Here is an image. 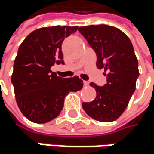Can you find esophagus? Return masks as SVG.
<instances>
[{
	"label": "esophagus",
	"instance_id": "34e87169",
	"mask_svg": "<svg viewBox=\"0 0 154 154\" xmlns=\"http://www.w3.org/2000/svg\"><path fill=\"white\" fill-rule=\"evenodd\" d=\"M83 83H84V86H85V87H88V86L89 85V83H88V81H84Z\"/></svg>",
	"mask_w": 154,
	"mask_h": 154
}]
</instances>
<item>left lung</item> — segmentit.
<instances>
[{"label": "left lung", "instance_id": "8db88e82", "mask_svg": "<svg viewBox=\"0 0 154 154\" xmlns=\"http://www.w3.org/2000/svg\"><path fill=\"white\" fill-rule=\"evenodd\" d=\"M79 31L96 52V66L104 69L107 78L103 87L90 83L97 96L91 102H83L82 107L96 120L113 122L124 112L136 88L139 68L132 44L122 31L114 26H81Z\"/></svg>", "mask_w": 154, "mask_h": 154}]
</instances>
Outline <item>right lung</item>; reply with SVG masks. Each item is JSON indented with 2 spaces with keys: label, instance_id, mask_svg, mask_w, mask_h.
Here are the masks:
<instances>
[{
  "label": "right lung",
  "instance_id": "obj_1",
  "mask_svg": "<svg viewBox=\"0 0 154 154\" xmlns=\"http://www.w3.org/2000/svg\"><path fill=\"white\" fill-rule=\"evenodd\" d=\"M79 26H51L35 30L23 41L14 60L11 80L17 105L25 118L45 123L57 118L65 97L79 91L83 81L79 76L62 79L51 66L64 64L62 43Z\"/></svg>",
  "mask_w": 154,
  "mask_h": 154
}]
</instances>
